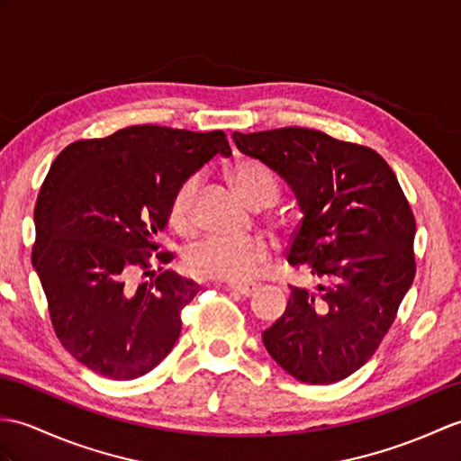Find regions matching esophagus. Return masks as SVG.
Returning <instances> with one entry per match:
<instances>
[{"label":"esophagus","instance_id":"obj_1","mask_svg":"<svg viewBox=\"0 0 461 461\" xmlns=\"http://www.w3.org/2000/svg\"><path fill=\"white\" fill-rule=\"evenodd\" d=\"M228 288L241 296H251L257 291V285L255 283H230Z\"/></svg>","mask_w":461,"mask_h":461}]
</instances>
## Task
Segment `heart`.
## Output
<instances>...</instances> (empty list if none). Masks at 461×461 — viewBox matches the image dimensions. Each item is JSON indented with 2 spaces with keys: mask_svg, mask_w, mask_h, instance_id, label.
Segmentation results:
<instances>
[{
  "mask_svg": "<svg viewBox=\"0 0 461 461\" xmlns=\"http://www.w3.org/2000/svg\"><path fill=\"white\" fill-rule=\"evenodd\" d=\"M230 180L240 196L253 208H267L279 198V180L261 160H240L231 168ZM198 188L200 178L190 176L176 188L173 200H170V221L180 231H190L194 226ZM269 243L259 235L248 240L206 238L190 245L185 253V265L192 275L202 276V279L240 283L249 279L269 259Z\"/></svg>",
  "mask_w": 461,
  "mask_h": 461,
  "instance_id": "1",
  "label": "heart"
}]
</instances>
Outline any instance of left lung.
<instances>
[{
	"mask_svg": "<svg viewBox=\"0 0 461 461\" xmlns=\"http://www.w3.org/2000/svg\"><path fill=\"white\" fill-rule=\"evenodd\" d=\"M231 137L293 188L303 220L286 259L320 281L316 293L291 286L263 344L298 381L346 379L375 353L414 279V216L399 180L373 149L306 127Z\"/></svg>",
	"mask_w": 461,
	"mask_h": 461,
	"instance_id": "obj_1",
	"label": "left lung"
}]
</instances>
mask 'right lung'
Masks as SVG:
<instances>
[{"instance_id":"add662e5","label":"right lung","mask_w":461,"mask_h":461,"mask_svg":"<svg viewBox=\"0 0 461 461\" xmlns=\"http://www.w3.org/2000/svg\"><path fill=\"white\" fill-rule=\"evenodd\" d=\"M218 153L231 155L223 131L133 125L70 143L50 165L33 267L60 344L98 375L137 379L175 348L182 308L200 286L173 271L135 286L131 275L151 267L176 188Z\"/></svg>"}]
</instances>
